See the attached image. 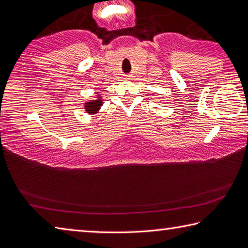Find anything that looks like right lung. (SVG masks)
I'll use <instances>...</instances> for the list:
<instances>
[{
    "mask_svg": "<svg viewBox=\"0 0 248 248\" xmlns=\"http://www.w3.org/2000/svg\"><path fill=\"white\" fill-rule=\"evenodd\" d=\"M100 106H103V99H102V96L97 95L96 99L90 100V102L85 103V105H84V109H85L87 114L94 115L96 112H98Z\"/></svg>",
    "mask_w": 248,
    "mask_h": 248,
    "instance_id": "1",
    "label": "right lung"
}]
</instances>
